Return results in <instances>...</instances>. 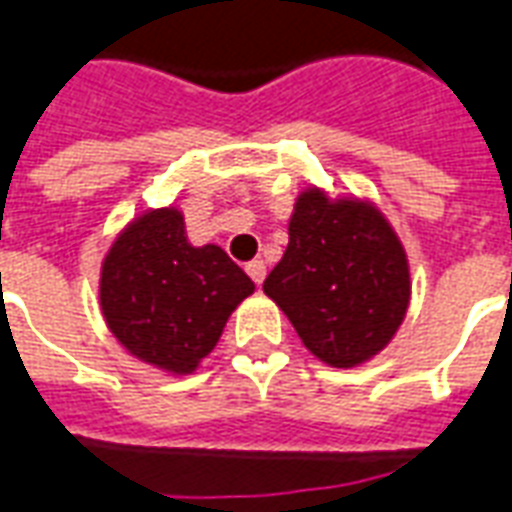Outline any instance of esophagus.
Wrapping results in <instances>:
<instances>
[{"mask_svg": "<svg viewBox=\"0 0 512 512\" xmlns=\"http://www.w3.org/2000/svg\"><path fill=\"white\" fill-rule=\"evenodd\" d=\"M246 274L252 277L255 285H263V279H266V263H263V260H252V263L246 266Z\"/></svg>", "mask_w": 512, "mask_h": 512, "instance_id": "obj_1", "label": "esophagus"}]
</instances>
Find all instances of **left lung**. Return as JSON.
<instances>
[{
  "label": "left lung",
  "mask_w": 512,
  "mask_h": 512,
  "mask_svg": "<svg viewBox=\"0 0 512 512\" xmlns=\"http://www.w3.org/2000/svg\"><path fill=\"white\" fill-rule=\"evenodd\" d=\"M288 249L263 290L301 343L332 367L381 354L406 318V249L376 205L310 186L296 197Z\"/></svg>",
  "instance_id": "8db88e82"
}]
</instances>
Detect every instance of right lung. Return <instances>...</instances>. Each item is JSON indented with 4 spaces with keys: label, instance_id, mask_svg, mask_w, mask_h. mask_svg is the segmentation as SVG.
Segmentation results:
<instances>
[{
    "label": "right lung",
    "instance_id": "obj_1",
    "mask_svg": "<svg viewBox=\"0 0 512 512\" xmlns=\"http://www.w3.org/2000/svg\"><path fill=\"white\" fill-rule=\"evenodd\" d=\"M255 282L222 246H194L178 208H150L120 230L98 279L101 312L139 362L189 376L211 354Z\"/></svg>",
    "mask_w": 512,
    "mask_h": 512
}]
</instances>
